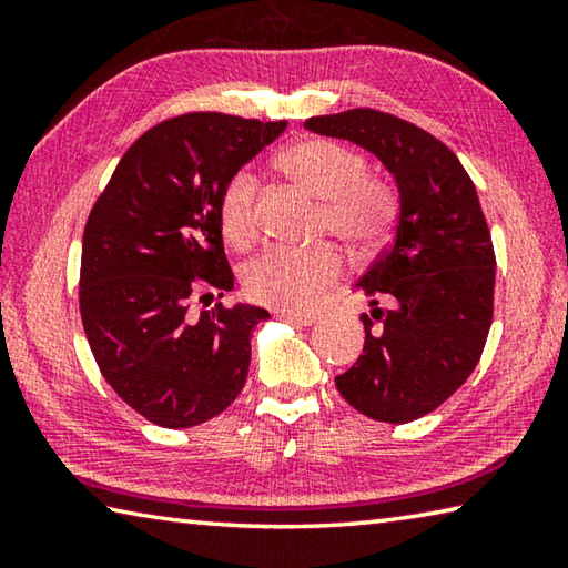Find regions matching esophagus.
I'll return each instance as SVG.
<instances>
[{
  "label": "esophagus",
  "mask_w": 568,
  "mask_h": 568,
  "mask_svg": "<svg viewBox=\"0 0 568 568\" xmlns=\"http://www.w3.org/2000/svg\"><path fill=\"white\" fill-rule=\"evenodd\" d=\"M277 318L295 325H315V321H318L313 313H293V311H277Z\"/></svg>",
  "instance_id": "34e87169"
}]
</instances>
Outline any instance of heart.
I'll use <instances>...</instances> for the list:
<instances>
[{"mask_svg": "<svg viewBox=\"0 0 568 568\" xmlns=\"http://www.w3.org/2000/svg\"><path fill=\"white\" fill-rule=\"evenodd\" d=\"M277 168L321 200V233L335 235L353 250L376 247L388 233L393 200L378 182L365 180V165L355 152L331 140H305L283 150ZM255 190L253 172L237 170L220 192V227L237 247L257 235ZM341 267L338 250L331 245L271 247L247 263L243 281L253 301L301 311L341 275Z\"/></svg>", "mask_w": 568, "mask_h": 568, "instance_id": "obj_1", "label": "heart"}]
</instances>
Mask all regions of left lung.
<instances>
[{
    "mask_svg": "<svg viewBox=\"0 0 568 568\" xmlns=\"http://www.w3.org/2000/svg\"><path fill=\"white\" fill-rule=\"evenodd\" d=\"M303 128L371 152L396 182V233L355 283L371 301L363 355L335 386L373 420H416L464 386L491 328L496 257L476 187L444 142L393 114L348 110Z\"/></svg>",
    "mask_w": 568,
    "mask_h": 568,
    "instance_id": "8db88e82",
    "label": "left lung"
}]
</instances>
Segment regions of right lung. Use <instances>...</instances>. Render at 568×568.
<instances>
[{
	"mask_svg": "<svg viewBox=\"0 0 568 568\" xmlns=\"http://www.w3.org/2000/svg\"><path fill=\"white\" fill-rule=\"evenodd\" d=\"M287 122L190 112L124 152L82 235L80 313L104 381L162 428H192L243 390L265 307L190 313L235 275L217 203L225 182L281 138Z\"/></svg>",
	"mask_w": 568,
	"mask_h": 568,
	"instance_id": "right-lung-1",
	"label": "right lung"
}]
</instances>
